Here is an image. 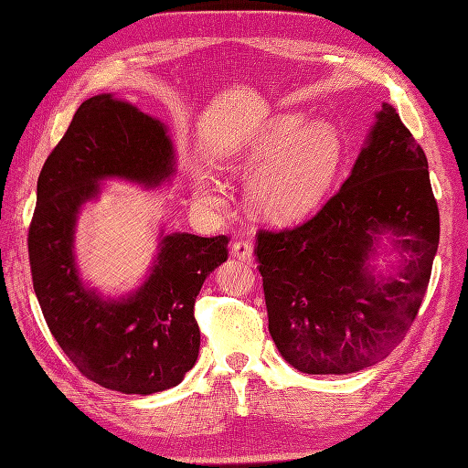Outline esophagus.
<instances>
[{"mask_svg":"<svg viewBox=\"0 0 468 468\" xmlns=\"http://www.w3.org/2000/svg\"><path fill=\"white\" fill-rule=\"evenodd\" d=\"M233 256H237L240 261H252L254 254H252V245L249 240H235L231 247Z\"/></svg>","mask_w":468,"mask_h":468,"instance_id":"obj_1","label":"esophagus"}]
</instances>
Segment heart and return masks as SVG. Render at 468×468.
<instances>
[{"instance_id":"b5f03b06","label":"heart","mask_w":468,"mask_h":468,"mask_svg":"<svg viewBox=\"0 0 468 468\" xmlns=\"http://www.w3.org/2000/svg\"><path fill=\"white\" fill-rule=\"evenodd\" d=\"M344 160V137L331 122L303 114H282L263 126L239 154L226 160L228 170L258 172L249 189L250 207L270 219L306 214L329 193ZM195 197L202 207L218 208L223 197L216 181L195 172Z\"/></svg>"}]
</instances>
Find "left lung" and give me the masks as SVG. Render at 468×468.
Instances as JSON below:
<instances>
[{
  "mask_svg": "<svg viewBox=\"0 0 468 468\" xmlns=\"http://www.w3.org/2000/svg\"><path fill=\"white\" fill-rule=\"evenodd\" d=\"M384 232L399 237L402 266L396 278L377 282L368 260ZM438 240L426 154L396 109L382 103L338 193L292 229L256 233L281 356L308 375H348L384 359L419 314Z\"/></svg>",
  "mask_w": 468,
  "mask_h": 468,
  "instance_id": "left-lung-1",
  "label": "left lung"
}]
</instances>
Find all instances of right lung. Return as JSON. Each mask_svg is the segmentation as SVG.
Here are the masks:
<instances>
[{"mask_svg": "<svg viewBox=\"0 0 468 468\" xmlns=\"http://www.w3.org/2000/svg\"><path fill=\"white\" fill-rule=\"evenodd\" d=\"M174 165L165 124L103 93L80 105L37 177L28 256L39 308L78 371L122 394L168 390L193 367L200 348L195 300L228 260L229 239L162 237L147 281L128 298L105 300L78 277L76 219L97 197L101 179L156 187L176 172Z\"/></svg>", "mask_w": 468, "mask_h": 468, "instance_id": "right-lung-1", "label": "right lung"}]
</instances>
